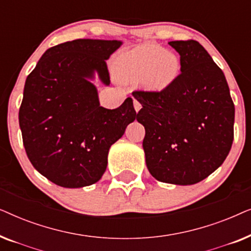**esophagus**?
<instances>
[{
  "instance_id": "34e87169",
  "label": "esophagus",
  "mask_w": 251,
  "mask_h": 251,
  "mask_svg": "<svg viewBox=\"0 0 251 251\" xmlns=\"http://www.w3.org/2000/svg\"><path fill=\"white\" fill-rule=\"evenodd\" d=\"M133 107H135L136 112H139V109L142 108V104L137 99H133Z\"/></svg>"
}]
</instances>
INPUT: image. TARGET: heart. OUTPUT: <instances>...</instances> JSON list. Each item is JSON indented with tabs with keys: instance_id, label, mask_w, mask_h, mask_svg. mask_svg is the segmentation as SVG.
Returning <instances> with one entry per match:
<instances>
[{
	"instance_id": "1",
	"label": "heart",
	"mask_w": 251,
	"mask_h": 251,
	"mask_svg": "<svg viewBox=\"0 0 251 251\" xmlns=\"http://www.w3.org/2000/svg\"><path fill=\"white\" fill-rule=\"evenodd\" d=\"M180 70L177 54L156 44H143L122 54L119 73L126 80H142L150 89L163 90L176 80Z\"/></svg>"
}]
</instances>
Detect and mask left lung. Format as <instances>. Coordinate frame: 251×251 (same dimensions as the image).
<instances>
[{
	"label": "left lung",
	"instance_id": "left-lung-1",
	"mask_svg": "<svg viewBox=\"0 0 251 251\" xmlns=\"http://www.w3.org/2000/svg\"><path fill=\"white\" fill-rule=\"evenodd\" d=\"M180 72L161 91H133L142 104L143 149L155 179L176 185L203 180L224 162L234 138V104L223 71L198 41H171Z\"/></svg>",
	"mask_w": 251,
	"mask_h": 251
}]
</instances>
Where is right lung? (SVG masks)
I'll use <instances>...</instances> for the list:
<instances>
[{"mask_svg":"<svg viewBox=\"0 0 251 251\" xmlns=\"http://www.w3.org/2000/svg\"><path fill=\"white\" fill-rule=\"evenodd\" d=\"M121 41L78 39L48 49L27 76L19 126L27 156L41 175L67 188L89 186L107 167L109 147L137 113L131 98L99 105L91 78L109 84L106 60Z\"/></svg>","mask_w":251,"mask_h":251,"instance_id":"1","label":"right lung"}]
</instances>
